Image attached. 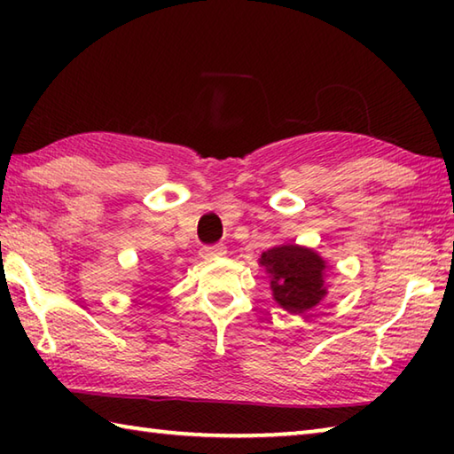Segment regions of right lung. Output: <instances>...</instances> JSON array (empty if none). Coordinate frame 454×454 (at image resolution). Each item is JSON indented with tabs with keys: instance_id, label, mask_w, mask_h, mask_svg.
Listing matches in <instances>:
<instances>
[{
	"instance_id": "right-lung-1",
	"label": "right lung",
	"mask_w": 454,
	"mask_h": 454,
	"mask_svg": "<svg viewBox=\"0 0 454 454\" xmlns=\"http://www.w3.org/2000/svg\"><path fill=\"white\" fill-rule=\"evenodd\" d=\"M260 264L266 266V272L272 276L274 301L288 312L309 310L326 294V264L317 252L286 244L264 252Z\"/></svg>"
}]
</instances>
